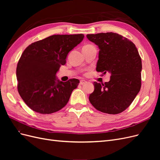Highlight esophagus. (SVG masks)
<instances>
[{"label": "esophagus", "mask_w": 160, "mask_h": 160, "mask_svg": "<svg viewBox=\"0 0 160 160\" xmlns=\"http://www.w3.org/2000/svg\"><path fill=\"white\" fill-rule=\"evenodd\" d=\"M87 83H88V82H87V81H85V80H81V81H80V85H85V84H86Z\"/></svg>", "instance_id": "34e87169"}]
</instances>
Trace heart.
I'll return each mask as SVG.
<instances>
[{"label":"heart","mask_w":160,"mask_h":160,"mask_svg":"<svg viewBox=\"0 0 160 160\" xmlns=\"http://www.w3.org/2000/svg\"><path fill=\"white\" fill-rule=\"evenodd\" d=\"M93 47V45H85V47Z\"/></svg>","instance_id":"obj_1"}]
</instances>
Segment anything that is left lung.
<instances>
[{"label": "left lung", "instance_id": "8db88e82", "mask_svg": "<svg viewBox=\"0 0 160 160\" xmlns=\"http://www.w3.org/2000/svg\"><path fill=\"white\" fill-rule=\"evenodd\" d=\"M87 37L99 49L96 71L111 73L109 82H94L90 103L103 113H122L141 88L142 64L137 48L127 38L114 32L91 34Z\"/></svg>", "mask_w": 160, "mask_h": 160}]
</instances>
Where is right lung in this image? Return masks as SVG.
Wrapping results in <instances>:
<instances>
[{"label": "right lung", "instance_id": "right-lung-1", "mask_svg": "<svg viewBox=\"0 0 160 160\" xmlns=\"http://www.w3.org/2000/svg\"><path fill=\"white\" fill-rule=\"evenodd\" d=\"M84 35H55L28 45L17 67L18 91L32 110L41 114L57 112L68 103L79 80L57 79V72L66 63L69 51L83 41Z\"/></svg>", "mask_w": 160, "mask_h": 160}]
</instances>
